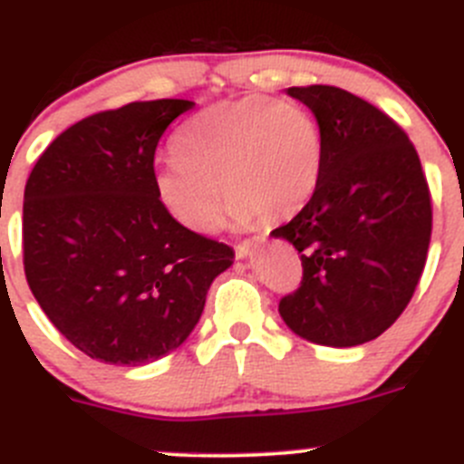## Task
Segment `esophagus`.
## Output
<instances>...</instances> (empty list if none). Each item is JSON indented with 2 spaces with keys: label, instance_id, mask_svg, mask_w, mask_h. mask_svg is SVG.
I'll return each instance as SVG.
<instances>
[{
  "label": "esophagus",
  "instance_id": "esophagus-1",
  "mask_svg": "<svg viewBox=\"0 0 464 464\" xmlns=\"http://www.w3.org/2000/svg\"><path fill=\"white\" fill-rule=\"evenodd\" d=\"M263 242H266V236H254V237H249V240L237 242V245H236V256L237 258H246V256H249V254L254 252V249H256L258 245H263Z\"/></svg>",
  "mask_w": 464,
  "mask_h": 464
}]
</instances>
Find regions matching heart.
Listing matches in <instances>:
<instances>
[{
	"mask_svg": "<svg viewBox=\"0 0 464 464\" xmlns=\"http://www.w3.org/2000/svg\"><path fill=\"white\" fill-rule=\"evenodd\" d=\"M173 158L153 173L155 198L180 227H218L224 195L236 224L293 218L323 179L318 121L293 101L246 95L198 111L171 140ZM222 184L221 188L218 185Z\"/></svg>",
	"mask_w": 464,
	"mask_h": 464,
	"instance_id": "obj_1",
	"label": "heart"
}]
</instances>
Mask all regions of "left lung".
<instances>
[{
    "label": "left lung",
    "instance_id": "1",
    "mask_svg": "<svg viewBox=\"0 0 464 464\" xmlns=\"http://www.w3.org/2000/svg\"><path fill=\"white\" fill-rule=\"evenodd\" d=\"M324 141L314 198L272 236L302 254L300 288L281 297L284 323L332 348L373 341L412 300L432 231L430 189L408 134L339 86H291Z\"/></svg>",
    "mask_w": 464,
    "mask_h": 464
}]
</instances>
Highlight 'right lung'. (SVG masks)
I'll use <instances>...</instances> for the list:
<instances>
[{
	"instance_id": "add662e5",
	"label": "right lung",
	"mask_w": 464,
	"mask_h": 464,
	"mask_svg": "<svg viewBox=\"0 0 464 464\" xmlns=\"http://www.w3.org/2000/svg\"><path fill=\"white\" fill-rule=\"evenodd\" d=\"M194 102H130L63 130L24 188V275L77 350L119 366L164 357L198 323L224 242L180 227L155 198V149Z\"/></svg>"
}]
</instances>
